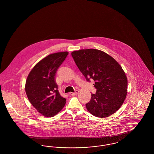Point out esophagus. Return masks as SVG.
I'll list each match as a JSON object with an SVG mask.
<instances>
[{"mask_svg":"<svg viewBox=\"0 0 154 154\" xmlns=\"http://www.w3.org/2000/svg\"><path fill=\"white\" fill-rule=\"evenodd\" d=\"M78 92H79V91L78 90H75L74 92H70L69 95L71 96L76 95L78 94Z\"/></svg>","mask_w":154,"mask_h":154,"instance_id":"obj_1","label":"esophagus"}]
</instances>
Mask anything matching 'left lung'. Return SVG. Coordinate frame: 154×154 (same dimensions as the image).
Returning <instances> with one entry per match:
<instances>
[{
  "label": "left lung",
  "mask_w": 154,
  "mask_h": 154,
  "mask_svg": "<svg viewBox=\"0 0 154 154\" xmlns=\"http://www.w3.org/2000/svg\"><path fill=\"white\" fill-rule=\"evenodd\" d=\"M72 56L86 80L95 81L96 92L86 104L88 111L100 118L116 112L127 94L128 80L122 67L109 55L96 49L75 51Z\"/></svg>",
  "instance_id": "8db88e82"
}]
</instances>
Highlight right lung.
Segmentation results:
<instances>
[{
	"mask_svg": "<svg viewBox=\"0 0 154 154\" xmlns=\"http://www.w3.org/2000/svg\"><path fill=\"white\" fill-rule=\"evenodd\" d=\"M69 52L50 54L37 63L30 71L25 92L32 106L45 117L56 115L63 109L66 99L59 94L55 75Z\"/></svg>",
	"mask_w": 154,
	"mask_h": 154,
	"instance_id": "obj_1",
	"label": "right lung"
}]
</instances>
